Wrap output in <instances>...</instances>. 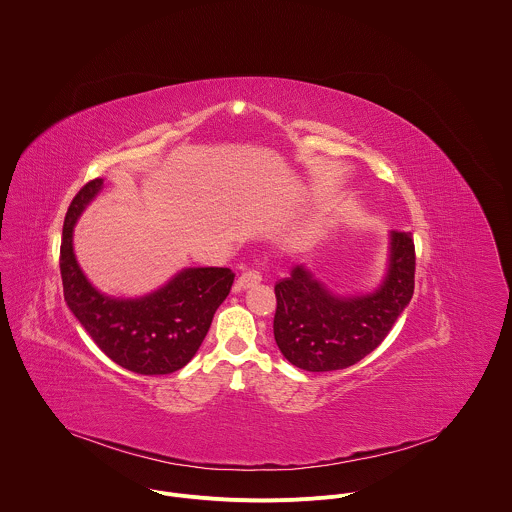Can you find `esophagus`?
Segmentation results:
<instances>
[{
  "label": "esophagus",
  "mask_w": 512,
  "mask_h": 512,
  "mask_svg": "<svg viewBox=\"0 0 512 512\" xmlns=\"http://www.w3.org/2000/svg\"><path fill=\"white\" fill-rule=\"evenodd\" d=\"M260 282H262L260 272L248 270V272H244V274L238 276V280H236V290H238V292H240V290H248V288H252V286H256V284H260Z\"/></svg>",
  "instance_id": "1"
}]
</instances>
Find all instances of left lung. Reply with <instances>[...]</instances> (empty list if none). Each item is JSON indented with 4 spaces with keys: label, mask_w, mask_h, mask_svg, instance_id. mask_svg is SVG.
<instances>
[{
    "label": "left lung",
    "mask_w": 512,
    "mask_h": 512,
    "mask_svg": "<svg viewBox=\"0 0 512 512\" xmlns=\"http://www.w3.org/2000/svg\"><path fill=\"white\" fill-rule=\"evenodd\" d=\"M416 250L410 232H390L388 274L376 292L343 297L305 266L276 284L274 337L282 355L303 370L353 366L372 353L414 293Z\"/></svg>",
    "instance_id": "8db88e82"
}]
</instances>
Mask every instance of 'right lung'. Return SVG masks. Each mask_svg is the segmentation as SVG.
I'll return each mask as SVG.
<instances>
[{"mask_svg": "<svg viewBox=\"0 0 512 512\" xmlns=\"http://www.w3.org/2000/svg\"><path fill=\"white\" fill-rule=\"evenodd\" d=\"M88 181L67 211L61 240V278L69 309L98 349L116 365L138 374H169L199 351L215 311L232 288L228 268H187L157 292L124 299L98 292L82 274L73 250L74 222L102 191Z\"/></svg>", "mask_w": 512, "mask_h": 512, "instance_id": "1", "label": "right lung"}]
</instances>
